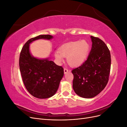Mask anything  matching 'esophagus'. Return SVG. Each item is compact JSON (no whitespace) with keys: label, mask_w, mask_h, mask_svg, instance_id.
I'll list each match as a JSON object with an SVG mask.
<instances>
[{"label":"esophagus","mask_w":127,"mask_h":127,"mask_svg":"<svg viewBox=\"0 0 127 127\" xmlns=\"http://www.w3.org/2000/svg\"><path fill=\"white\" fill-rule=\"evenodd\" d=\"M64 74H66V73H67L68 72V69L67 68H64Z\"/></svg>","instance_id":"34e87169"}]
</instances>
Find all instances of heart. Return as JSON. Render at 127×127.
I'll return each mask as SVG.
<instances>
[{
	"mask_svg": "<svg viewBox=\"0 0 127 127\" xmlns=\"http://www.w3.org/2000/svg\"><path fill=\"white\" fill-rule=\"evenodd\" d=\"M90 50V44L87 41L82 40L68 42L61 45L55 53L58 62L63 61L64 58L67 57L68 64L71 66L81 64L87 59Z\"/></svg>",
	"mask_w": 127,
	"mask_h": 127,
	"instance_id": "1",
	"label": "heart"
}]
</instances>
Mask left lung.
Masks as SVG:
<instances>
[{"mask_svg": "<svg viewBox=\"0 0 127 127\" xmlns=\"http://www.w3.org/2000/svg\"><path fill=\"white\" fill-rule=\"evenodd\" d=\"M92 49L87 60L73 69L72 87L79 96L90 98L102 91L107 85L111 68V55L102 40L91 36Z\"/></svg>", "mask_w": 127, "mask_h": 127, "instance_id": "8db88e82", "label": "left lung"}]
</instances>
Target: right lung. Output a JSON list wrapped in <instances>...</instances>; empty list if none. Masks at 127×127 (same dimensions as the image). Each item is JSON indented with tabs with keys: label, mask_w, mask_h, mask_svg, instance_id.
<instances>
[{
	"label": "right lung",
	"mask_w": 127,
	"mask_h": 127,
	"mask_svg": "<svg viewBox=\"0 0 127 127\" xmlns=\"http://www.w3.org/2000/svg\"><path fill=\"white\" fill-rule=\"evenodd\" d=\"M50 35H40L26 42L21 50L19 66L23 81L29 93L34 97L43 99L54 95L59 88L64 71L49 58L38 59L30 51V44L39 40H51Z\"/></svg>",
	"instance_id": "1"
}]
</instances>
